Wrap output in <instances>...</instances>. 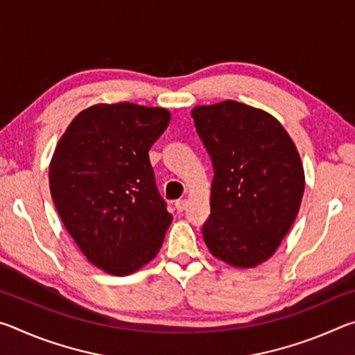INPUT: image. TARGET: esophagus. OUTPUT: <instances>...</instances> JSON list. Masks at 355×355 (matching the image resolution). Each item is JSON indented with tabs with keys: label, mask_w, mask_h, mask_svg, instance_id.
<instances>
[{
	"label": "esophagus",
	"mask_w": 355,
	"mask_h": 355,
	"mask_svg": "<svg viewBox=\"0 0 355 355\" xmlns=\"http://www.w3.org/2000/svg\"><path fill=\"white\" fill-rule=\"evenodd\" d=\"M186 207H188V200H186V199H178L175 202V208H177V211H180V213L184 211Z\"/></svg>",
	"instance_id": "obj_1"
}]
</instances>
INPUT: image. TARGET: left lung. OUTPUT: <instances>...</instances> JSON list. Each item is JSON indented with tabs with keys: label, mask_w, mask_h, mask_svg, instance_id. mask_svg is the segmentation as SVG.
Instances as JSON below:
<instances>
[{
	"label": "left lung",
	"mask_w": 355,
	"mask_h": 355,
	"mask_svg": "<svg viewBox=\"0 0 355 355\" xmlns=\"http://www.w3.org/2000/svg\"><path fill=\"white\" fill-rule=\"evenodd\" d=\"M191 116L214 169L203 239L224 263L254 268L297 216L305 186L297 148L277 119L239 101L196 106Z\"/></svg>",
	"instance_id": "8db88e82"
}]
</instances>
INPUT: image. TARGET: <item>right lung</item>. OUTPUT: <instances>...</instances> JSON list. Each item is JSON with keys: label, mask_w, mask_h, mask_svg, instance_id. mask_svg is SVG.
<instances>
[{"label": "right lung", "mask_w": 355, "mask_h": 355, "mask_svg": "<svg viewBox=\"0 0 355 355\" xmlns=\"http://www.w3.org/2000/svg\"><path fill=\"white\" fill-rule=\"evenodd\" d=\"M171 112L94 105L71 120L53 153L50 191L64 227L94 266L128 275L152 261L172 222L148 150Z\"/></svg>", "instance_id": "1"}]
</instances>
